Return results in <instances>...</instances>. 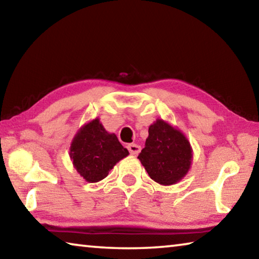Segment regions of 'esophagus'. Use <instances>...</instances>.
I'll return each instance as SVG.
<instances>
[{
	"instance_id": "esophagus-1",
	"label": "esophagus",
	"mask_w": 259,
	"mask_h": 259,
	"mask_svg": "<svg viewBox=\"0 0 259 259\" xmlns=\"http://www.w3.org/2000/svg\"><path fill=\"white\" fill-rule=\"evenodd\" d=\"M128 150L133 155H138L140 152V146L137 144H130V145H128Z\"/></svg>"
}]
</instances>
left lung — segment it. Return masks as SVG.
<instances>
[{
    "mask_svg": "<svg viewBox=\"0 0 259 259\" xmlns=\"http://www.w3.org/2000/svg\"><path fill=\"white\" fill-rule=\"evenodd\" d=\"M138 159L153 181L169 186L181 182L187 175L193 150L181 130L157 119L148 128L145 147Z\"/></svg>",
    "mask_w": 259,
    "mask_h": 259,
    "instance_id": "1",
    "label": "left lung"
}]
</instances>
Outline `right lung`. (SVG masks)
I'll return each instance as SVG.
<instances>
[{
	"mask_svg": "<svg viewBox=\"0 0 259 259\" xmlns=\"http://www.w3.org/2000/svg\"><path fill=\"white\" fill-rule=\"evenodd\" d=\"M128 155L116 135L106 131L98 117L78 129L69 147L74 168L88 183L107 177L114 165Z\"/></svg>",
	"mask_w": 259,
	"mask_h": 259,
	"instance_id": "add662e5",
	"label": "right lung"
}]
</instances>
